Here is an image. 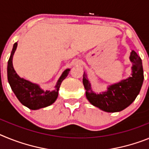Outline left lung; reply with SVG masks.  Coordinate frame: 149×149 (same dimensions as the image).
<instances>
[{"mask_svg": "<svg viewBox=\"0 0 149 149\" xmlns=\"http://www.w3.org/2000/svg\"><path fill=\"white\" fill-rule=\"evenodd\" d=\"M129 58L132 63L130 76L117 83L109 85L105 91L94 92L84 72L82 82L85 95L90 103L104 112H117L126 109L135 100L144 79L143 63L140 57L134 50L130 52Z\"/></svg>", "mask_w": 149, "mask_h": 149, "instance_id": "left-lung-1", "label": "left lung"}]
</instances>
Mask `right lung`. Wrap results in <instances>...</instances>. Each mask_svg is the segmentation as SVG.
<instances>
[{"label":"right lung","instance_id":"add662e5","mask_svg":"<svg viewBox=\"0 0 149 149\" xmlns=\"http://www.w3.org/2000/svg\"><path fill=\"white\" fill-rule=\"evenodd\" d=\"M17 45V42L14 43L7 64V79L13 91L22 105L32 110H37L52 105L58 98L61 84L69 74L70 69H66L62 73L54 90H43L37 84L21 78L14 70L13 58Z\"/></svg>","mask_w":149,"mask_h":149}]
</instances>
